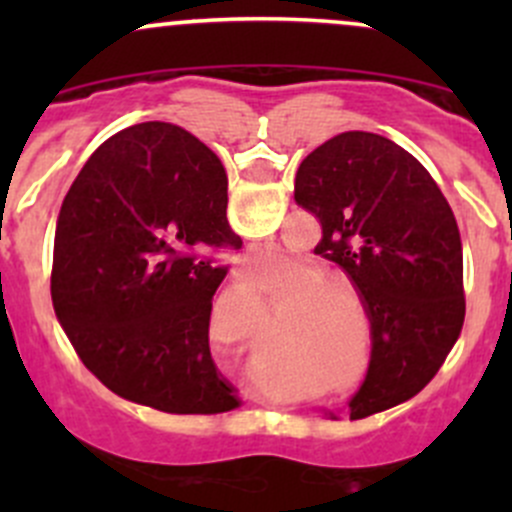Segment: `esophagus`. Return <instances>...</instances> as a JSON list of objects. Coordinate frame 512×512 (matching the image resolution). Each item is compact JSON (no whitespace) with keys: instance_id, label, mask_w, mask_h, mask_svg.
I'll return each instance as SVG.
<instances>
[{"instance_id":"esophagus-1","label":"esophagus","mask_w":512,"mask_h":512,"mask_svg":"<svg viewBox=\"0 0 512 512\" xmlns=\"http://www.w3.org/2000/svg\"><path fill=\"white\" fill-rule=\"evenodd\" d=\"M235 277H237V280H240V282H245V285H247V275H245V272H240V270H237V272H235Z\"/></svg>"}]
</instances>
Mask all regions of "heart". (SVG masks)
<instances>
[{"label":"heart","instance_id":"1","mask_svg":"<svg viewBox=\"0 0 512 512\" xmlns=\"http://www.w3.org/2000/svg\"><path fill=\"white\" fill-rule=\"evenodd\" d=\"M270 232H272V227L265 225L255 232L252 230L245 232V235L247 237H265V235H270ZM294 265H297L294 255H289L287 250H282V247H277V245L260 247V250L250 252V255L245 257V262H242V267L250 272L252 282H255L257 287H277L282 282V277L289 275V272L294 270ZM334 302H349V294L319 292V294H312V297L302 299V304H307V307H314V304H334ZM352 304H354V299H352Z\"/></svg>","mask_w":512,"mask_h":512}]
</instances>
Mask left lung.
<instances>
[{
	"instance_id": "left-lung-1",
	"label": "left lung",
	"mask_w": 512,
	"mask_h": 512,
	"mask_svg": "<svg viewBox=\"0 0 512 512\" xmlns=\"http://www.w3.org/2000/svg\"><path fill=\"white\" fill-rule=\"evenodd\" d=\"M294 200L322 225L371 322V361L352 418L409 401L436 376L466 317L456 218L426 168L376 133L347 131L299 163Z\"/></svg>"
}]
</instances>
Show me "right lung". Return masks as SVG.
<instances>
[{
    "label": "right lung",
    "instance_id": "add662e5",
    "mask_svg": "<svg viewBox=\"0 0 512 512\" xmlns=\"http://www.w3.org/2000/svg\"><path fill=\"white\" fill-rule=\"evenodd\" d=\"M240 250L220 158L180 126L138 123L86 160L54 235V312L106 389L165 414H225L237 389L210 354L213 294Z\"/></svg>",
    "mask_w": 512,
    "mask_h": 512
}]
</instances>
